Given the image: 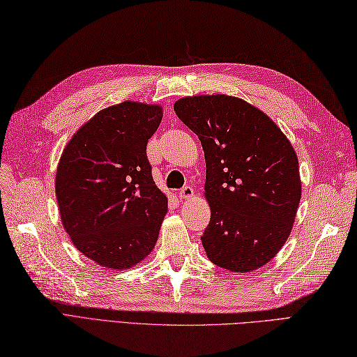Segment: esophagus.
Wrapping results in <instances>:
<instances>
[{
    "instance_id": "34e87169",
    "label": "esophagus",
    "mask_w": 357,
    "mask_h": 357,
    "mask_svg": "<svg viewBox=\"0 0 357 357\" xmlns=\"http://www.w3.org/2000/svg\"><path fill=\"white\" fill-rule=\"evenodd\" d=\"M195 197V188L193 187H184L181 191H179V199H184V200H188V199H193Z\"/></svg>"
}]
</instances>
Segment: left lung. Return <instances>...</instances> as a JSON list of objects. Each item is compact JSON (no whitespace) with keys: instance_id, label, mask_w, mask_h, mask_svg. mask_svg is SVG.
<instances>
[{"instance_id":"obj_1","label":"left lung","mask_w":357,"mask_h":357,"mask_svg":"<svg viewBox=\"0 0 357 357\" xmlns=\"http://www.w3.org/2000/svg\"><path fill=\"white\" fill-rule=\"evenodd\" d=\"M173 109L205 153L209 261L232 273L266 266L287 243L301 197L288 137L262 109L229 95L185 96Z\"/></svg>"}]
</instances>
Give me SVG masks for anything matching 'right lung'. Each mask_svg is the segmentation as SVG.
<instances>
[{"instance_id":"1","label":"right lung","mask_w":357,"mask_h":357,"mask_svg":"<svg viewBox=\"0 0 357 357\" xmlns=\"http://www.w3.org/2000/svg\"><path fill=\"white\" fill-rule=\"evenodd\" d=\"M162 107L125 100L100 109L63 149L56 196L63 227L86 258L128 270L155 248L167 196L155 185L146 144Z\"/></svg>"}]
</instances>
